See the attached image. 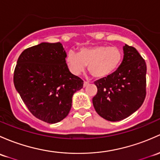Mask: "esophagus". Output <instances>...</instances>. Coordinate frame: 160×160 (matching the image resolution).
I'll return each mask as SVG.
<instances>
[{
	"label": "esophagus",
	"mask_w": 160,
	"mask_h": 160,
	"mask_svg": "<svg viewBox=\"0 0 160 160\" xmlns=\"http://www.w3.org/2000/svg\"><path fill=\"white\" fill-rule=\"evenodd\" d=\"M88 84H89V82L84 81V83H83V87H86L87 86H88Z\"/></svg>",
	"instance_id": "1"
}]
</instances>
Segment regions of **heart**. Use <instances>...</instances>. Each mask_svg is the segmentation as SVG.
Wrapping results in <instances>:
<instances>
[{"label":"heart","instance_id":"heart-1","mask_svg":"<svg viewBox=\"0 0 160 160\" xmlns=\"http://www.w3.org/2000/svg\"><path fill=\"white\" fill-rule=\"evenodd\" d=\"M122 50L117 48L97 45L83 48L77 53L70 50L66 62L70 71L79 75L85 71L87 66L94 78L104 79L117 71L122 60Z\"/></svg>","mask_w":160,"mask_h":160}]
</instances>
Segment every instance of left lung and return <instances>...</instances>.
<instances>
[{
  "label": "left lung",
  "instance_id": "8db88e82",
  "mask_svg": "<svg viewBox=\"0 0 160 160\" xmlns=\"http://www.w3.org/2000/svg\"><path fill=\"white\" fill-rule=\"evenodd\" d=\"M123 59L117 71L94 82L97 93L93 104L105 120L116 122L127 118L142 106L146 97L145 60L132 47L125 44Z\"/></svg>",
  "mask_w": 160,
  "mask_h": 160
}]
</instances>
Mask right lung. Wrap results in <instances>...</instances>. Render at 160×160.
<instances>
[{"label":"right lung","mask_w":160,"mask_h":160,"mask_svg":"<svg viewBox=\"0 0 160 160\" xmlns=\"http://www.w3.org/2000/svg\"><path fill=\"white\" fill-rule=\"evenodd\" d=\"M66 57L62 43L43 42L23 50L15 67V89L30 112L48 123L68 115L73 94L83 88V80L69 70Z\"/></svg>","instance_id":"right-lung-1"}]
</instances>
